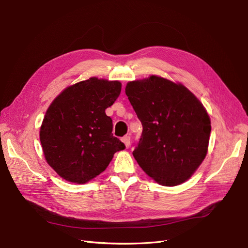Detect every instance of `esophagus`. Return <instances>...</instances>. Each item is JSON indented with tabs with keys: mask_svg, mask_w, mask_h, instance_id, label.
<instances>
[{
	"mask_svg": "<svg viewBox=\"0 0 248 248\" xmlns=\"http://www.w3.org/2000/svg\"><path fill=\"white\" fill-rule=\"evenodd\" d=\"M123 141H124V144L125 145V147L128 148L129 145H131V137H129V136H124L123 138Z\"/></svg>",
	"mask_w": 248,
	"mask_h": 248,
	"instance_id": "1",
	"label": "esophagus"
}]
</instances>
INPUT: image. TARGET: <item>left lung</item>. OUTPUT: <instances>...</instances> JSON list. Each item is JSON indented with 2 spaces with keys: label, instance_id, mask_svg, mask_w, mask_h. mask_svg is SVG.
Returning a JSON list of instances; mask_svg holds the SVG:
<instances>
[{
  "label": "left lung",
  "instance_id": "left-lung-1",
  "mask_svg": "<svg viewBox=\"0 0 248 248\" xmlns=\"http://www.w3.org/2000/svg\"><path fill=\"white\" fill-rule=\"evenodd\" d=\"M125 94L142 125L136 161L163 186L184 183L209 145L211 122L202 102L183 84L157 75L127 82Z\"/></svg>",
  "mask_w": 248,
  "mask_h": 248
}]
</instances>
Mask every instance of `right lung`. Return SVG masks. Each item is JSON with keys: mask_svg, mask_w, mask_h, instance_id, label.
Returning <instances> with one entry per match:
<instances>
[{"mask_svg": "<svg viewBox=\"0 0 248 248\" xmlns=\"http://www.w3.org/2000/svg\"><path fill=\"white\" fill-rule=\"evenodd\" d=\"M121 90L120 81L90 77L65 88L49 106L40 141L46 162L64 180L87 183L125 148L113 137L112 121L106 114Z\"/></svg>", "mask_w": 248, "mask_h": 248, "instance_id": "right-lung-1", "label": "right lung"}]
</instances>
